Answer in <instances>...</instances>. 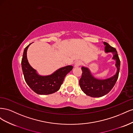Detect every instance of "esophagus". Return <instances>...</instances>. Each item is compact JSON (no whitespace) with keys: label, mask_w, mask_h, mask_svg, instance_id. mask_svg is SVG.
<instances>
[{"label":"esophagus","mask_w":133,"mask_h":133,"mask_svg":"<svg viewBox=\"0 0 133 133\" xmlns=\"http://www.w3.org/2000/svg\"><path fill=\"white\" fill-rule=\"evenodd\" d=\"M82 64V62L80 61V60H77V61L75 62L74 64V67H78L79 66L81 65Z\"/></svg>","instance_id":"obj_1"}]
</instances>
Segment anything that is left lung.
<instances>
[{"label": "left lung", "mask_w": 133, "mask_h": 133, "mask_svg": "<svg viewBox=\"0 0 133 133\" xmlns=\"http://www.w3.org/2000/svg\"><path fill=\"white\" fill-rule=\"evenodd\" d=\"M105 53L111 52L113 55L112 59L116 61V73L111 77L106 79H99L94 77L90 70L85 66L82 67V75L79 80V85L86 95L93 98H99L107 94L114 87L117 81L120 70V61L115 48L104 42Z\"/></svg>", "instance_id": "obj_1"}]
</instances>
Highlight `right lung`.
I'll use <instances>...</instances> for the list:
<instances>
[{
    "label": "right lung",
    "instance_id": "add662e5",
    "mask_svg": "<svg viewBox=\"0 0 133 133\" xmlns=\"http://www.w3.org/2000/svg\"><path fill=\"white\" fill-rule=\"evenodd\" d=\"M31 44L24 49L22 60V68L25 82L31 90L38 94H53L59 90L64 78L72 70L73 66L68 65L59 68L49 75H39L36 70L30 66L27 59L26 52Z\"/></svg>",
    "mask_w": 133,
    "mask_h": 133
}]
</instances>
